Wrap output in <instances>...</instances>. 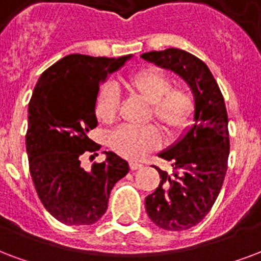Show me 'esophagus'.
I'll return each instance as SVG.
<instances>
[{"label":"esophagus","mask_w":261,"mask_h":261,"mask_svg":"<svg viewBox=\"0 0 261 261\" xmlns=\"http://www.w3.org/2000/svg\"><path fill=\"white\" fill-rule=\"evenodd\" d=\"M129 166H130V169H132V170H138V169H140V168H142L143 164L132 161V162H129Z\"/></svg>","instance_id":"esophagus-1"}]
</instances>
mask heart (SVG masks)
Here are the masks:
<instances>
[{"mask_svg": "<svg viewBox=\"0 0 261 261\" xmlns=\"http://www.w3.org/2000/svg\"><path fill=\"white\" fill-rule=\"evenodd\" d=\"M125 89L151 103V115L169 136H176L189 126L194 117L193 95L181 86H172L168 74L158 68H143L122 81ZM118 110V96L110 86L103 88L95 105V115L101 123H111ZM160 130L148 126H121L110 138V146L128 160H140L160 146Z\"/></svg>", "mask_w": 261, "mask_h": 261, "instance_id": "obj_1", "label": "heart"}]
</instances>
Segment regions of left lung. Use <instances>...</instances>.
Listing matches in <instances>:
<instances>
[{
	"label": "left lung",
	"instance_id": "8db88e82",
	"mask_svg": "<svg viewBox=\"0 0 261 261\" xmlns=\"http://www.w3.org/2000/svg\"><path fill=\"white\" fill-rule=\"evenodd\" d=\"M142 58L176 72L194 95V125L161 152L172 170L155 166L160 186L146 197L147 215L154 224L168 231L189 230L212 209L224 181L230 154L226 105L212 72L197 56L169 48L147 52Z\"/></svg>",
	"mask_w": 261,
	"mask_h": 261
}]
</instances>
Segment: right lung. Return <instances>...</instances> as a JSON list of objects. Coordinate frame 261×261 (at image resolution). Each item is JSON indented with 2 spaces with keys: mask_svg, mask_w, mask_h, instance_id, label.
Listing matches in <instances>:
<instances>
[{
  "mask_svg": "<svg viewBox=\"0 0 261 261\" xmlns=\"http://www.w3.org/2000/svg\"><path fill=\"white\" fill-rule=\"evenodd\" d=\"M130 58L68 55L45 70L34 88L26 133L30 175L45 209L67 226L99 220L114 184L129 172L128 162L113 151H105V162H93L89 170L81 156L95 158L100 148L89 139L97 125L100 84Z\"/></svg>",
  "mask_w": 261,
  "mask_h": 261,
  "instance_id": "obj_1",
  "label": "right lung"
}]
</instances>
